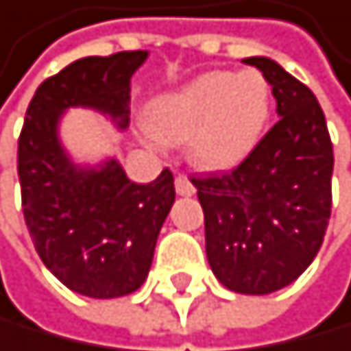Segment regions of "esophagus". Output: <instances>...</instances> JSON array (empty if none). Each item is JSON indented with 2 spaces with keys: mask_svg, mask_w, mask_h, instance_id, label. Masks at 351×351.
I'll return each mask as SVG.
<instances>
[{
  "mask_svg": "<svg viewBox=\"0 0 351 351\" xmlns=\"http://www.w3.org/2000/svg\"><path fill=\"white\" fill-rule=\"evenodd\" d=\"M174 188H177V195H181V197H193L197 193L193 181H190L186 174H179V177L174 179Z\"/></svg>",
  "mask_w": 351,
  "mask_h": 351,
  "instance_id": "obj_1",
  "label": "esophagus"
}]
</instances>
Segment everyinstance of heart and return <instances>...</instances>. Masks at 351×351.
I'll return each instance as SVG.
<instances>
[{
    "label": "heart",
    "mask_w": 351,
    "mask_h": 351,
    "mask_svg": "<svg viewBox=\"0 0 351 351\" xmlns=\"http://www.w3.org/2000/svg\"><path fill=\"white\" fill-rule=\"evenodd\" d=\"M271 116V87L264 75L208 71L158 96L152 125H141V138L152 149L188 143L193 163L223 170L258 143Z\"/></svg>",
    "instance_id": "b5f03b06"
}]
</instances>
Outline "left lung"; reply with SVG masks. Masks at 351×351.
Masks as SVG:
<instances>
[{
  "mask_svg": "<svg viewBox=\"0 0 351 351\" xmlns=\"http://www.w3.org/2000/svg\"><path fill=\"white\" fill-rule=\"evenodd\" d=\"M280 121L233 172L193 179L204 208L206 255L235 293L267 295L302 276L332 215L334 149L316 96L276 60L255 56Z\"/></svg>",
  "mask_w": 351,
  "mask_h": 351,
  "instance_id": "left-lung-1",
  "label": "left lung"
}]
</instances>
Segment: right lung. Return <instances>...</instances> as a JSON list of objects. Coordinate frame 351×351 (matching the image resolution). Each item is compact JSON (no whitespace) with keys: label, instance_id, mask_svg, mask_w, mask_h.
<instances>
[{"label":"right lung","instance_id":"add662e5","mask_svg":"<svg viewBox=\"0 0 351 351\" xmlns=\"http://www.w3.org/2000/svg\"><path fill=\"white\" fill-rule=\"evenodd\" d=\"M147 51L80 58L44 80L26 109L17 145L22 206L35 251L53 276L87 298H118L145 282L156 237L174 204V177L134 183L114 156L78 163L60 138L73 107L130 128L132 75Z\"/></svg>","mask_w":351,"mask_h":351}]
</instances>
